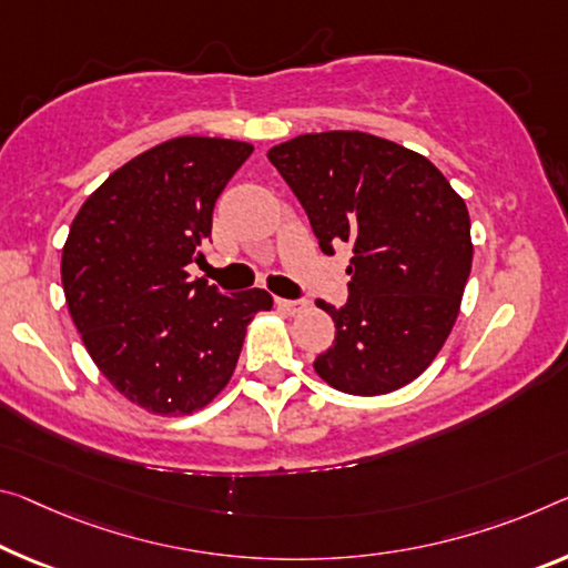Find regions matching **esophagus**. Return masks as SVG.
<instances>
[{
	"instance_id": "esophagus-1",
	"label": "esophagus",
	"mask_w": 568,
	"mask_h": 568,
	"mask_svg": "<svg viewBox=\"0 0 568 568\" xmlns=\"http://www.w3.org/2000/svg\"><path fill=\"white\" fill-rule=\"evenodd\" d=\"M275 305L283 313H291V316H295V313H301L305 308L303 301H285V298H275Z\"/></svg>"
}]
</instances>
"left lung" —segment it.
Listing matches in <instances>:
<instances>
[{"label":"left lung","instance_id":"left-lung-1","mask_svg":"<svg viewBox=\"0 0 568 568\" xmlns=\"http://www.w3.org/2000/svg\"><path fill=\"white\" fill-rule=\"evenodd\" d=\"M321 250L346 242L348 303L316 305L336 341L313 368L333 389L376 397L435 362L473 267L470 214L429 159L362 131L303 133L267 151Z\"/></svg>","mask_w":568,"mask_h":568}]
</instances>
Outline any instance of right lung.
<instances>
[{"label":"right lung","instance_id":"right-lung-1","mask_svg":"<svg viewBox=\"0 0 568 568\" xmlns=\"http://www.w3.org/2000/svg\"><path fill=\"white\" fill-rule=\"evenodd\" d=\"M245 141L179 136L115 169L80 206L62 247V291L90 358L146 412L192 414L235 372L263 287L222 295L189 281L214 202L245 164Z\"/></svg>","mask_w":568,"mask_h":568}]
</instances>
